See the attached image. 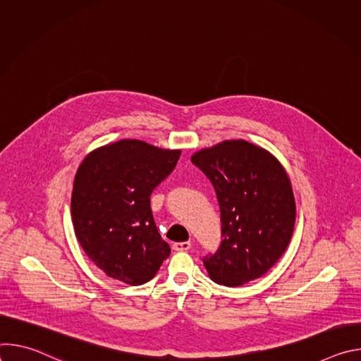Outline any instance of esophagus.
I'll return each instance as SVG.
<instances>
[{"instance_id":"34e87169","label":"esophagus","mask_w":361,"mask_h":361,"mask_svg":"<svg viewBox=\"0 0 361 361\" xmlns=\"http://www.w3.org/2000/svg\"><path fill=\"white\" fill-rule=\"evenodd\" d=\"M173 248L176 251H187L191 248V243L190 241H184V243H174Z\"/></svg>"}]
</instances>
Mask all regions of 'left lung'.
Listing matches in <instances>:
<instances>
[{"label": "left lung", "instance_id": "1", "mask_svg": "<svg viewBox=\"0 0 361 361\" xmlns=\"http://www.w3.org/2000/svg\"><path fill=\"white\" fill-rule=\"evenodd\" d=\"M191 161L213 183L221 212L220 250L204 259L210 279L227 287L260 279L294 233L295 201L286 169L270 151L245 140L201 148Z\"/></svg>", "mask_w": 361, "mask_h": 361}]
</instances>
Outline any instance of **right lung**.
<instances>
[{
    "label": "right lung",
    "instance_id": "right-lung-1",
    "mask_svg": "<svg viewBox=\"0 0 361 361\" xmlns=\"http://www.w3.org/2000/svg\"><path fill=\"white\" fill-rule=\"evenodd\" d=\"M181 149L124 138L88 152L73 184L71 221L88 259L109 277L141 286L170 255L149 195L177 166Z\"/></svg>",
    "mask_w": 361,
    "mask_h": 361
}]
</instances>
